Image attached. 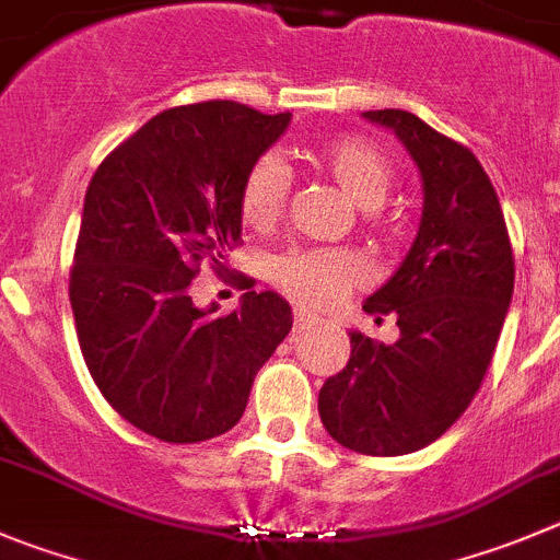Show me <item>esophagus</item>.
Returning a JSON list of instances; mask_svg holds the SVG:
<instances>
[{
    "instance_id": "34e87169",
    "label": "esophagus",
    "mask_w": 560,
    "mask_h": 560,
    "mask_svg": "<svg viewBox=\"0 0 560 560\" xmlns=\"http://www.w3.org/2000/svg\"><path fill=\"white\" fill-rule=\"evenodd\" d=\"M316 324H322V318H318L316 313H311V311H302V307H296V311H294V327H296V329L316 327Z\"/></svg>"
}]
</instances>
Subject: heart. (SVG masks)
I'll return each mask as SVG.
<instances>
[{"instance_id": "heart-1", "label": "heart", "mask_w": 560, "mask_h": 560, "mask_svg": "<svg viewBox=\"0 0 560 560\" xmlns=\"http://www.w3.org/2000/svg\"><path fill=\"white\" fill-rule=\"evenodd\" d=\"M313 164L340 186L357 209L374 211L390 195L393 167L376 145L357 137H338L311 151ZM291 175L283 159H255L242 184V217L247 225L266 228L280 217L289 197ZM360 277V264L335 249H294L271 264L277 289L307 305H329Z\"/></svg>"}]
</instances>
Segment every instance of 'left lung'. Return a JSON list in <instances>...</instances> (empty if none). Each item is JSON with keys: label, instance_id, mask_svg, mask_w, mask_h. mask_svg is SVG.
I'll list each match as a JSON object with an SVG mask.
<instances>
[{"label": "left lung", "instance_id": "1", "mask_svg": "<svg viewBox=\"0 0 560 560\" xmlns=\"http://www.w3.org/2000/svg\"><path fill=\"white\" fill-rule=\"evenodd\" d=\"M396 131L423 178L418 236L363 311L396 313V343L351 335V357L318 393L335 443L401 456L443 436L470 407L492 363L514 294V255L498 191L459 142L404 109L363 112Z\"/></svg>", "mask_w": 560, "mask_h": 560}]
</instances>
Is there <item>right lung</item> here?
<instances>
[{
    "label": "right lung",
    "mask_w": 560,
    "mask_h": 560,
    "mask_svg": "<svg viewBox=\"0 0 560 560\" xmlns=\"http://www.w3.org/2000/svg\"><path fill=\"white\" fill-rule=\"evenodd\" d=\"M291 124L236 101L151 117L95 170L71 266L90 376L117 415L162 443H203L238 423L291 305L247 291L214 316L191 302L200 264L242 242V184Z\"/></svg>",
    "instance_id": "add662e5"
}]
</instances>
